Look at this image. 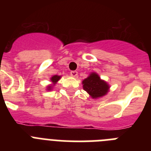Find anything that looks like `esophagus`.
<instances>
[{
  "label": "esophagus",
  "mask_w": 151,
  "mask_h": 151,
  "mask_svg": "<svg viewBox=\"0 0 151 151\" xmlns=\"http://www.w3.org/2000/svg\"><path fill=\"white\" fill-rule=\"evenodd\" d=\"M78 71H76V70H73V71H70V76L71 77H73V78H76V77H78Z\"/></svg>",
  "instance_id": "obj_1"
}]
</instances>
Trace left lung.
<instances>
[{"instance_id":"8db88e82","label":"left lung","mask_w":151,"mask_h":151,"mask_svg":"<svg viewBox=\"0 0 151 151\" xmlns=\"http://www.w3.org/2000/svg\"><path fill=\"white\" fill-rule=\"evenodd\" d=\"M83 88L89 93L92 98H98L106 95L109 91V84L101 80L97 73H91L86 79L82 81Z\"/></svg>"}]
</instances>
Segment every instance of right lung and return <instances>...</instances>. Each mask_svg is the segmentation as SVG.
<instances>
[{"label": "right lung", "mask_w": 151, "mask_h": 151, "mask_svg": "<svg viewBox=\"0 0 151 151\" xmlns=\"http://www.w3.org/2000/svg\"><path fill=\"white\" fill-rule=\"evenodd\" d=\"M60 78H61V77H60V76H58V75L53 76V77L50 78V81L53 83V84H51V85H50V86H48V87H47V90H48V91H50V90L52 89V85H54V84H55V83H56L57 82H58V81L60 79Z\"/></svg>", "instance_id": "add662e5"}]
</instances>
